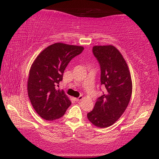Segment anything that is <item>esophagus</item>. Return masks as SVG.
Here are the masks:
<instances>
[{
    "instance_id": "34e87169",
    "label": "esophagus",
    "mask_w": 159,
    "mask_h": 159,
    "mask_svg": "<svg viewBox=\"0 0 159 159\" xmlns=\"http://www.w3.org/2000/svg\"><path fill=\"white\" fill-rule=\"evenodd\" d=\"M74 100L75 101H76V102H78V101H80V100H81V99H83V96H80L79 98H74Z\"/></svg>"
}]
</instances>
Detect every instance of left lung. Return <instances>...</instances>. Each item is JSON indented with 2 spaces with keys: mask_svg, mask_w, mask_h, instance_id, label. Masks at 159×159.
I'll return each instance as SVG.
<instances>
[{
  "mask_svg": "<svg viewBox=\"0 0 159 159\" xmlns=\"http://www.w3.org/2000/svg\"><path fill=\"white\" fill-rule=\"evenodd\" d=\"M95 57L101 68V84L105 91L98 99L88 120L99 128H107L116 121L125 111L133 91L128 66L114 45H95Z\"/></svg>",
  "mask_w": 159,
  "mask_h": 159,
  "instance_id": "1",
  "label": "left lung"
}]
</instances>
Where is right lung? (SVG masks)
Wrapping results in <instances>:
<instances>
[{
	"label": "right lung",
	"instance_id": "add662e5",
	"mask_svg": "<svg viewBox=\"0 0 159 159\" xmlns=\"http://www.w3.org/2000/svg\"><path fill=\"white\" fill-rule=\"evenodd\" d=\"M84 48L56 43L41 51L31 64L27 82L28 95L36 112L46 120L63 116L71 105L64 91L57 88L72 58Z\"/></svg>",
	"mask_w": 159,
	"mask_h": 159
}]
</instances>
